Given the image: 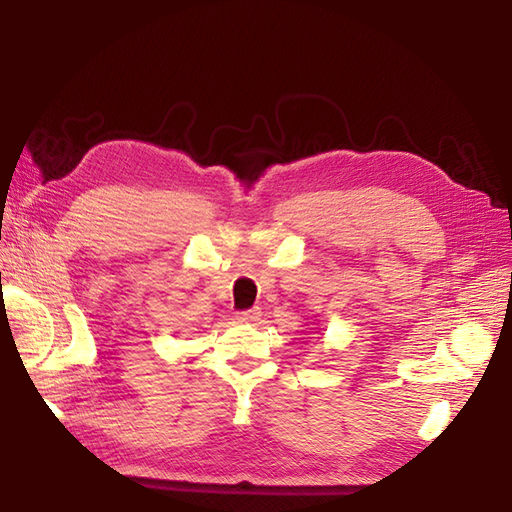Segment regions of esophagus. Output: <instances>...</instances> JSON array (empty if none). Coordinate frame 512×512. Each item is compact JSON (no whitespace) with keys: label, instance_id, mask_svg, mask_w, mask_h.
<instances>
[{"label":"esophagus","instance_id":"34e87169","mask_svg":"<svg viewBox=\"0 0 512 512\" xmlns=\"http://www.w3.org/2000/svg\"><path fill=\"white\" fill-rule=\"evenodd\" d=\"M259 317H261V309L259 307L236 313V319L242 321V324H255V321H259Z\"/></svg>","mask_w":512,"mask_h":512}]
</instances>
